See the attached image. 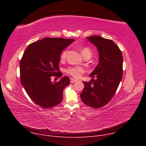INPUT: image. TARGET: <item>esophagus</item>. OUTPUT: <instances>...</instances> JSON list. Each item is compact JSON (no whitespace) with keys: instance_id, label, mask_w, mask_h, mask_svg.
Segmentation results:
<instances>
[{"instance_id":"obj_1","label":"esophagus","mask_w":146,"mask_h":146,"mask_svg":"<svg viewBox=\"0 0 146 146\" xmlns=\"http://www.w3.org/2000/svg\"><path fill=\"white\" fill-rule=\"evenodd\" d=\"M76 81H77V80H76V79H74V78H70V81L71 83H73V82H76Z\"/></svg>"}]
</instances>
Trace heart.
<instances>
[{"instance_id":"obj_1","label":"heart","mask_w":146,"mask_h":146,"mask_svg":"<svg viewBox=\"0 0 146 146\" xmlns=\"http://www.w3.org/2000/svg\"><path fill=\"white\" fill-rule=\"evenodd\" d=\"M68 50H64L60 54V59L61 60H65L67 54H68ZM81 52L83 56H84L86 55H91V51L88 47H84L82 48L81 50ZM86 72V69L80 66H69L65 69V72L75 78L80 77L82 73H84Z\"/></svg>"}]
</instances>
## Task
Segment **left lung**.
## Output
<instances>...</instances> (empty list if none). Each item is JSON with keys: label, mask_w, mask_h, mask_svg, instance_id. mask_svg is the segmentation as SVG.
Returning <instances> with one entry per match:
<instances>
[{"label": "left lung", "mask_w": 146, "mask_h": 146, "mask_svg": "<svg viewBox=\"0 0 146 146\" xmlns=\"http://www.w3.org/2000/svg\"><path fill=\"white\" fill-rule=\"evenodd\" d=\"M87 38L97 47L99 62L90 75L96 79L83 81L84 88L80 97L86 105L98 109L105 106L115 95L122 77L123 57L113 40L99 36Z\"/></svg>", "instance_id": "left-lung-1"}]
</instances>
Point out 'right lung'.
Returning <instances> with one entry per match:
<instances>
[{
	"label": "right lung",
	"mask_w": 146,
	"mask_h": 146,
	"mask_svg": "<svg viewBox=\"0 0 146 146\" xmlns=\"http://www.w3.org/2000/svg\"><path fill=\"white\" fill-rule=\"evenodd\" d=\"M73 41L72 38H44L30 44L21 59V84L30 98L41 108H53L62 100L63 90L70 84V78L64 76L52 82L51 77L62 76L58 68L60 54Z\"/></svg>",
	"instance_id": "1"
}]
</instances>
